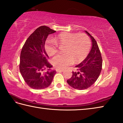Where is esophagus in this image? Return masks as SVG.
<instances>
[{
	"instance_id": "34e87169",
	"label": "esophagus",
	"mask_w": 123,
	"mask_h": 123,
	"mask_svg": "<svg viewBox=\"0 0 123 123\" xmlns=\"http://www.w3.org/2000/svg\"><path fill=\"white\" fill-rule=\"evenodd\" d=\"M56 71L57 72H62L64 71L63 70H62V69H56Z\"/></svg>"
}]
</instances>
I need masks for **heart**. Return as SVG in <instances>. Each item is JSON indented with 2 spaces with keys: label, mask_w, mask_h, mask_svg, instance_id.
I'll use <instances>...</instances> for the list:
<instances>
[{
  "label": "heart",
  "mask_w": 123,
  "mask_h": 123,
  "mask_svg": "<svg viewBox=\"0 0 123 123\" xmlns=\"http://www.w3.org/2000/svg\"><path fill=\"white\" fill-rule=\"evenodd\" d=\"M58 45L65 47V54H59L52 60L55 67L59 69L67 68L73 63L81 62L88 55L91 42L86 34L63 32L58 34L54 40H48L45 45V49L49 56H53L58 50Z\"/></svg>",
  "instance_id": "1"
}]
</instances>
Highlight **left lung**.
Returning a JSON list of instances; mask_svg holds the SVG:
<instances>
[{"label":"left lung","instance_id":"left-lung-1","mask_svg":"<svg viewBox=\"0 0 123 123\" xmlns=\"http://www.w3.org/2000/svg\"><path fill=\"white\" fill-rule=\"evenodd\" d=\"M85 32L91 38V49L86 58L75 66L77 71L72 72L71 78L67 81L73 88L80 90L86 89L94 83L100 75L102 65L101 55L96 40L89 32Z\"/></svg>","mask_w":123,"mask_h":123}]
</instances>
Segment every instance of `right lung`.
I'll return each instance as SVG.
<instances>
[{"label": "right lung", "instance_id": "add662e5", "mask_svg": "<svg viewBox=\"0 0 123 123\" xmlns=\"http://www.w3.org/2000/svg\"><path fill=\"white\" fill-rule=\"evenodd\" d=\"M46 26L37 28L30 35L22 48L20 56L19 71L26 84L32 89H43L51 84L56 71L44 49L48 36L56 32Z\"/></svg>", "mask_w": 123, "mask_h": 123}]
</instances>
